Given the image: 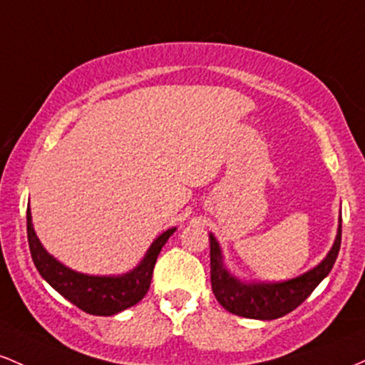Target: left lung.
Wrapping results in <instances>:
<instances>
[{
    "instance_id": "left-lung-1",
    "label": "left lung",
    "mask_w": 365,
    "mask_h": 365,
    "mask_svg": "<svg viewBox=\"0 0 365 365\" xmlns=\"http://www.w3.org/2000/svg\"><path fill=\"white\" fill-rule=\"evenodd\" d=\"M339 245H341V219L334 243L327 255L317 265L288 281L262 282L243 281L235 276L224 264L222 248L210 232V281L212 292L217 302L227 312L247 319L272 321L297 309L302 302L309 298L336 262Z\"/></svg>"
}]
</instances>
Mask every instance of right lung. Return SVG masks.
<instances>
[{"instance_id":"add662e5","label":"right lung","mask_w":365,"mask_h":365,"mask_svg":"<svg viewBox=\"0 0 365 365\" xmlns=\"http://www.w3.org/2000/svg\"><path fill=\"white\" fill-rule=\"evenodd\" d=\"M174 231L175 227H170L155 237L141 262L129 272L117 276H94L73 271L46 252L34 231L31 207H27L29 250L41 277L81 310L105 317L122 312L143 300L150 289L158 253Z\"/></svg>"}]
</instances>
